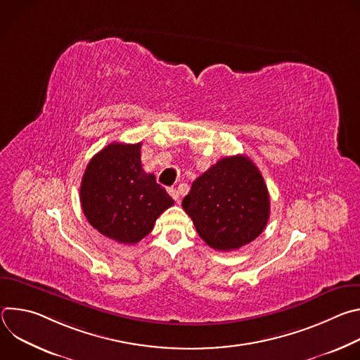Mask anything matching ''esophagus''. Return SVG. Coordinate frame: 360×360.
I'll return each mask as SVG.
<instances>
[{"label": "esophagus", "instance_id": "obj_1", "mask_svg": "<svg viewBox=\"0 0 360 360\" xmlns=\"http://www.w3.org/2000/svg\"><path fill=\"white\" fill-rule=\"evenodd\" d=\"M168 192H169V195L174 198V200H178V202H179L181 195H179V192H178V189H176V188H169V189H168Z\"/></svg>", "mask_w": 360, "mask_h": 360}]
</instances>
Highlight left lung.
Masks as SVG:
<instances>
[{
  "label": "left lung",
  "instance_id": "8db88e82",
  "mask_svg": "<svg viewBox=\"0 0 360 360\" xmlns=\"http://www.w3.org/2000/svg\"><path fill=\"white\" fill-rule=\"evenodd\" d=\"M198 235L217 250H235L258 238L271 200L256 165L245 155L225 157L192 182L182 200Z\"/></svg>",
  "mask_w": 360,
  "mask_h": 360
}]
</instances>
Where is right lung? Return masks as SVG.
Returning a JSON list of instances; mask_svg holds the SVG:
<instances>
[{"instance_id": "add662e5", "label": "right lung", "mask_w": 360, "mask_h": 360, "mask_svg": "<svg viewBox=\"0 0 360 360\" xmlns=\"http://www.w3.org/2000/svg\"><path fill=\"white\" fill-rule=\"evenodd\" d=\"M142 143L112 142L92 157L84 172L79 198L88 222L124 245L145 238L174 199L141 165Z\"/></svg>"}]
</instances>
